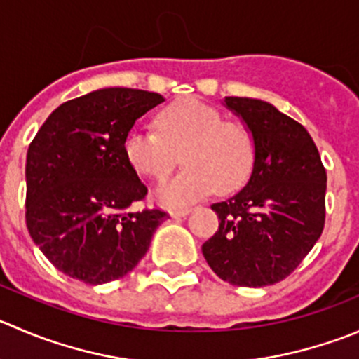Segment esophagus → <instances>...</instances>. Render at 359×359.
<instances>
[{
  "label": "esophagus",
  "instance_id": "34e87169",
  "mask_svg": "<svg viewBox=\"0 0 359 359\" xmlns=\"http://www.w3.org/2000/svg\"><path fill=\"white\" fill-rule=\"evenodd\" d=\"M191 212V208L189 207H184V208H172V210H170V215H172V217H175V219H179V217H184V215H187Z\"/></svg>",
  "mask_w": 359,
  "mask_h": 359
}]
</instances>
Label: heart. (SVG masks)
<instances>
[{"label": "heart", "mask_w": 359, "mask_h": 359, "mask_svg": "<svg viewBox=\"0 0 359 359\" xmlns=\"http://www.w3.org/2000/svg\"><path fill=\"white\" fill-rule=\"evenodd\" d=\"M156 128H137L124 140V154L142 175L163 180L179 163L186 168L158 189L165 205H186L207 196L236 191L256 165V138L238 121H224L214 107L196 98L170 103L156 116Z\"/></svg>", "instance_id": "1"}]
</instances>
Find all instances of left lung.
<instances>
[{
    "mask_svg": "<svg viewBox=\"0 0 359 359\" xmlns=\"http://www.w3.org/2000/svg\"><path fill=\"white\" fill-rule=\"evenodd\" d=\"M256 138L249 182L212 205L219 229L201 250L226 283L263 287L297 270L321 236L326 217V170L309 131L261 100L228 96Z\"/></svg>",
    "mask_w": 359,
    "mask_h": 359,
    "instance_id": "8db88e82",
    "label": "left lung"
}]
</instances>
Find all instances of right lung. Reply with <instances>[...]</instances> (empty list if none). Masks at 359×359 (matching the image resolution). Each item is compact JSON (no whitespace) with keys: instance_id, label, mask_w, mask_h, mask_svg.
<instances>
[{"instance_id":"add662e5","label":"right lung","mask_w":359,"mask_h":359,"mask_svg":"<svg viewBox=\"0 0 359 359\" xmlns=\"http://www.w3.org/2000/svg\"><path fill=\"white\" fill-rule=\"evenodd\" d=\"M161 102L158 93L100 89L57 107L29 144L27 231L72 279L96 286L124 277L168 217L161 208L130 210L147 187L124 154L135 121Z\"/></svg>"}]
</instances>
